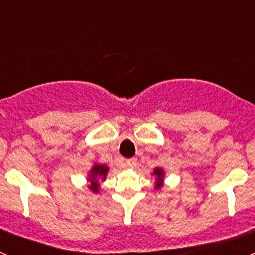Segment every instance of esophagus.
Masks as SVG:
<instances>
[{
    "instance_id": "esophagus-1",
    "label": "esophagus",
    "mask_w": 255,
    "mask_h": 255,
    "mask_svg": "<svg viewBox=\"0 0 255 255\" xmlns=\"http://www.w3.org/2000/svg\"><path fill=\"white\" fill-rule=\"evenodd\" d=\"M135 165H137V159H135V158H132V159H128V160H126V166H128V168H134Z\"/></svg>"
}]
</instances>
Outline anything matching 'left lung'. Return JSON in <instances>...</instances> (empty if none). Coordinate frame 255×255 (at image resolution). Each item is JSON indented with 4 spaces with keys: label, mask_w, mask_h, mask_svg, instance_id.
<instances>
[{
    "label": "left lung",
    "mask_w": 255,
    "mask_h": 255,
    "mask_svg": "<svg viewBox=\"0 0 255 255\" xmlns=\"http://www.w3.org/2000/svg\"><path fill=\"white\" fill-rule=\"evenodd\" d=\"M153 174L156 176V185H155V187H156V189H159V187H160V186H163V177H164L163 169H160V168L154 169Z\"/></svg>",
    "instance_id": "1"
}]
</instances>
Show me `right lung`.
<instances>
[{
	"label": "right lung",
	"instance_id": "right-lung-1",
	"mask_svg": "<svg viewBox=\"0 0 255 255\" xmlns=\"http://www.w3.org/2000/svg\"><path fill=\"white\" fill-rule=\"evenodd\" d=\"M107 171H109V168L106 165H100V164H95L94 168L90 171V182L91 184L89 185L90 190L94 192H99V180H102L104 181L107 176Z\"/></svg>",
	"mask_w": 255,
	"mask_h": 255
}]
</instances>
